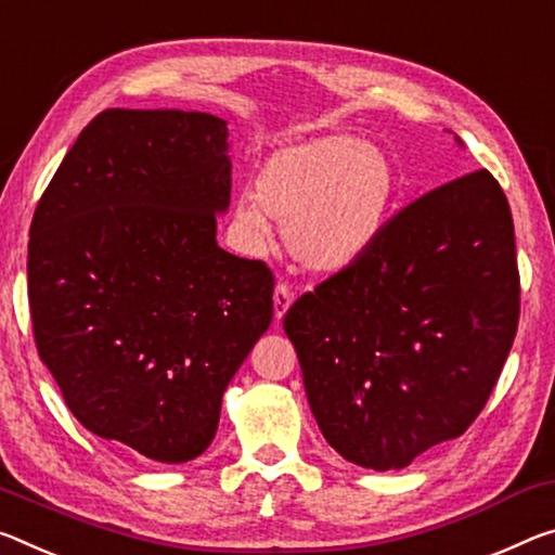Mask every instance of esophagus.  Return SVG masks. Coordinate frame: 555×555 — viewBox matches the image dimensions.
Listing matches in <instances>:
<instances>
[{
    "instance_id": "1",
    "label": "esophagus",
    "mask_w": 555,
    "mask_h": 555,
    "mask_svg": "<svg viewBox=\"0 0 555 555\" xmlns=\"http://www.w3.org/2000/svg\"><path fill=\"white\" fill-rule=\"evenodd\" d=\"M292 304H294L292 288H288L286 284H276V288H274V315H276V321L284 319L286 311L292 309Z\"/></svg>"
}]
</instances>
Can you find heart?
Returning <instances> with one entry per match:
<instances>
[{
  "mask_svg": "<svg viewBox=\"0 0 555 555\" xmlns=\"http://www.w3.org/2000/svg\"><path fill=\"white\" fill-rule=\"evenodd\" d=\"M400 190L390 155L348 133H325L281 145L267 157L257 195L234 205V227L249 246H263L271 222L309 271L333 274L377 242Z\"/></svg>",
  "mask_w": 555,
  "mask_h": 555,
  "instance_id": "heart-1",
  "label": "heart"
}]
</instances>
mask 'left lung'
I'll list each match as a JSON object with an SVG mask.
<instances>
[{
    "label": "left lung",
    "instance_id": "8db88e82",
    "mask_svg": "<svg viewBox=\"0 0 555 555\" xmlns=\"http://www.w3.org/2000/svg\"><path fill=\"white\" fill-rule=\"evenodd\" d=\"M516 325L514 219L489 170L410 202L284 315L325 442L375 472L467 433Z\"/></svg>",
    "mask_w": 555,
    "mask_h": 555
}]
</instances>
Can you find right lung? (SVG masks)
Segmentation results:
<instances>
[{"label":"right lung","instance_id":"right-lung-1","mask_svg":"<svg viewBox=\"0 0 555 555\" xmlns=\"http://www.w3.org/2000/svg\"><path fill=\"white\" fill-rule=\"evenodd\" d=\"M227 135L209 113L103 111L31 219L39 356L86 429L151 462L207 450L227 385L274 315L263 261L217 244Z\"/></svg>","mask_w":555,"mask_h":555}]
</instances>
